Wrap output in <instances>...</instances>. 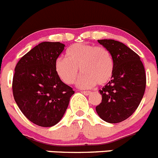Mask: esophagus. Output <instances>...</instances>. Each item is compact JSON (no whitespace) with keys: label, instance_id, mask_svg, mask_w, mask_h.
<instances>
[{"label":"esophagus","instance_id":"obj_1","mask_svg":"<svg viewBox=\"0 0 158 158\" xmlns=\"http://www.w3.org/2000/svg\"><path fill=\"white\" fill-rule=\"evenodd\" d=\"M82 94H84L85 95H86V96H89L92 94V93L90 92V91H82Z\"/></svg>","mask_w":158,"mask_h":158}]
</instances>
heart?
<instances>
[{"mask_svg":"<svg viewBox=\"0 0 158 158\" xmlns=\"http://www.w3.org/2000/svg\"><path fill=\"white\" fill-rule=\"evenodd\" d=\"M65 56L56 59L54 64L56 73L64 84L74 83L78 69L83 73L77 83L81 88H92L97 83L104 85L113 77L114 58L105 47L77 43L67 48Z\"/></svg>","mask_w":158,"mask_h":158,"instance_id":"1","label":"heart"}]
</instances>
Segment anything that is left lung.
I'll use <instances>...</instances> for the list:
<instances>
[{
	"label": "left lung",
	"mask_w": 158,
	"mask_h": 158,
	"mask_svg": "<svg viewBox=\"0 0 158 158\" xmlns=\"http://www.w3.org/2000/svg\"><path fill=\"white\" fill-rule=\"evenodd\" d=\"M110 51L114 61L113 77L102 89V102L96 107L100 118L109 123H118L135 112L143 98L146 85L144 65L140 56L123 43L98 40Z\"/></svg>",
	"instance_id": "left-lung-1"
}]
</instances>
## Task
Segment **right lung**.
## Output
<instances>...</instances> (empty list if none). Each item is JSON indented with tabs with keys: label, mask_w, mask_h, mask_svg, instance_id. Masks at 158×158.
<instances>
[{
	"label": "right lung",
	"mask_w": 158,
	"mask_h": 158,
	"mask_svg": "<svg viewBox=\"0 0 158 158\" xmlns=\"http://www.w3.org/2000/svg\"><path fill=\"white\" fill-rule=\"evenodd\" d=\"M60 42H41L20 59L13 78L14 100L22 114L41 127L57 124L74 91L61 81L55 61L64 48Z\"/></svg>",
	"instance_id": "obj_1"
}]
</instances>
